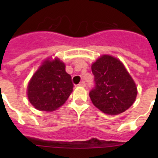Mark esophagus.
Wrapping results in <instances>:
<instances>
[{"label": "esophagus", "mask_w": 158, "mask_h": 158, "mask_svg": "<svg viewBox=\"0 0 158 158\" xmlns=\"http://www.w3.org/2000/svg\"><path fill=\"white\" fill-rule=\"evenodd\" d=\"M79 86H80V87H85V82H84V81L80 82V83H79Z\"/></svg>", "instance_id": "34e87169"}]
</instances>
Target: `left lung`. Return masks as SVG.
<instances>
[{
	"mask_svg": "<svg viewBox=\"0 0 158 158\" xmlns=\"http://www.w3.org/2000/svg\"><path fill=\"white\" fill-rule=\"evenodd\" d=\"M95 87L89 93L92 102L107 115L124 112L133 105L137 87L117 58L103 55L92 64Z\"/></svg>",
	"mask_w": 158,
	"mask_h": 158,
	"instance_id": "left-lung-1",
	"label": "left lung"
}]
</instances>
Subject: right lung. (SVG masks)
Masks as SVG:
<instances>
[{
  "label": "right lung",
  "mask_w": 158,
  "mask_h": 158,
  "mask_svg": "<svg viewBox=\"0 0 158 158\" xmlns=\"http://www.w3.org/2000/svg\"><path fill=\"white\" fill-rule=\"evenodd\" d=\"M71 76L58 58L43 62L28 84L30 103L43 111H53L66 102L73 91Z\"/></svg>",
  "instance_id": "obj_1"
}]
</instances>
